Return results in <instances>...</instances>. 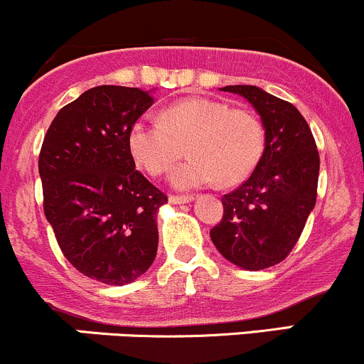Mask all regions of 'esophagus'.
<instances>
[{
	"mask_svg": "<svg viewBox=\"0 0 364 364\" xmlns=\"http://www.w3.org/2000/svg\"><path fill=\"white\" fill-rule=\"evenodd\" d=\"M193 199L194 196H189V194H183V196H175V194H171L170 203H173V205H182V203H191Z\"/></svg>",
	"mask_w": 364,
	"mask_h": 364,
	"instance_id": "1",
	"label": "esophagus"
}]
</instances>
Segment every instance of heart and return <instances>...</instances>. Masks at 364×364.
<instances>
[{
  "instance_id": "heart-1",
  "label": "heart",
  "mask_w": 364,
  "mask_h": 364,
  "mask_svg": "<svg viewBox=\"0 0 364 364\" xmlns=\"http://www.w3.org/2000/svg\"><path fill=\"white\" fill-rule=\"evenodd\" d=\"M127 144L136 165L152 177L170 170L187 146L191 158L173 168L170 181L178 189H193L213 181H245L260 159L264 132L252 112L189 97L163 109L161 121L136 119Z\"/></svg>"
}]
</instances>
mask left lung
Returning a JSON list of instances; mask_svg holds the SVG:
<instances>
[{
  "mask_svg": "<svg viewBox=\"0 0 364 364\" xmlns=\"http://www.w3.org/2000/svg\"><path fill=\"white\" fill-rule=\"evenodd\" d=\"M220 90L245 97L255 107L265 144L252 175L222 196L224 215L210 237L234 265L260 271L287 259L306 228L318 196L319 152L293 104L252 85Z\"/></svg>",
  "mask_w": 364,
  "mask_h": 364,
  "instance_id": "left-lung-1",
  "label": "left lung"
}]
</instances>
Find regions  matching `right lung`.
<instances>
[{"instance_id": "obj_1", "label": "right lung", "mask_w": 364, "mask_h": 364, "mask_svg": "<svg viewBox=\"0 0 364 364\" xmlns=\"http://www.w3.org/2000/svg\"><path fill=\"white\" fill-rule=\"evenodd\" d=\"M154 97L140 88H90L64 105L40 151L43 210L64 257L105 284L142 276L158 252L166 194L135 168L128 128Z\"/></svg>"}]
</instances>
